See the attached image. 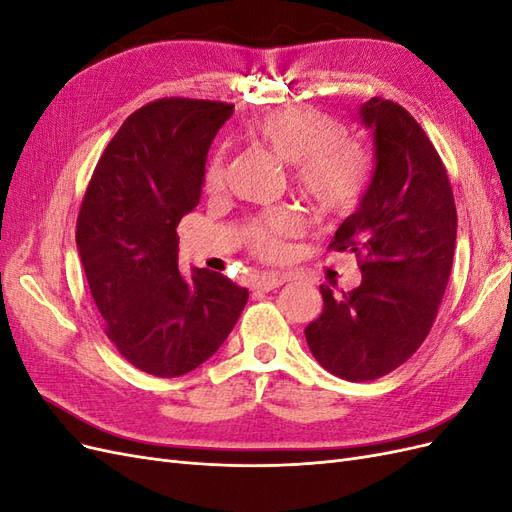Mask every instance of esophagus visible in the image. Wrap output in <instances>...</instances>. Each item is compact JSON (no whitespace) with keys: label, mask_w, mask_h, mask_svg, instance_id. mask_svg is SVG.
<instances>
[{"label":"esophagus","mask_w":512,"mask_h":512,"mask_svg":"<svg viewBox=\"0 0 512 512\" xmlns=\"http://www.w3.org/2000/svg\"><path fill=\"white\" fill-rule=\"evenodd\" d=\"M288 280H290V277H286V275L265 273V275H260L258 280L254 282V290H258V292H269V290H273V288L284 286Z\"/></svg>","instance_id":"obj_1"}]
</instances>
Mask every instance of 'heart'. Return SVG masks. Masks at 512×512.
Instances as JSON below:
<instances>
[{
    "label": "heart",
    "mask_w": 512,
    "mask_h": 512,
    "mask_svg": "<svg viewBox=\"0 0 512 512\" xmlns=\"http://www.w3.org/2000/svg\"><path fill=\"white\" fill-rule=\"evenodd\" d=\"M247 132L271 149L277 158L292 164L294 183L322 215H342L359 203L369 181L365 149L342 138L335 119L307 106H288L258 115ZM224 179L222 156L207 168V185L218 190ZM301 230V222L286 209L262 215L247 230V241L267 258L284 254V241Z\"/></svg>",
    "instance_id": "1"
}]
</instances>
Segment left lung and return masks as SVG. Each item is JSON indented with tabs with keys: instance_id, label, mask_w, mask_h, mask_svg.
<instances>
[{
	"instance_id": "left-lung-1",
	"label": "left lung",
	"mask_w": 512,
	"mask_h": 512,
	"mask_svg": "<svg viewBox=\"0 0 512 512\" xmlns=\"http://www.w3.org/2000/svg\"><path fill=\"white\" fill-rule=\"evenodd\" d=\"M359 119L374 134V173L331 247L361 258L363 280L335 297L305 339L331 374L365 382L391 374L425 342L453 267L457 211L442 160L416 119L371 98Z\"/></svg>"
}]
</instances>
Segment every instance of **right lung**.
Returning <instances> with one entry per match:
<instances>
[{
	"label": "right lung",
	"instance_id": "1",
	"mask_svg": "<svg viewBox=\"0 0 512 512\" xmlns=\"http://www.w3.org/2000/svg\"><path fill=\"white\" fill-rule=\"evenodd\" d=\"M232 111L185 98L138 108L104 149L83 198L76 247L106 335L151 376L203 365L250 297L222 273L179 271L177 224L198 205L209 147Z\"/></svg>",
	"mask_w": 512,
	"mask_h": 512
}]
</instances>
